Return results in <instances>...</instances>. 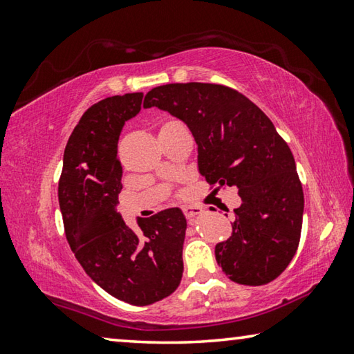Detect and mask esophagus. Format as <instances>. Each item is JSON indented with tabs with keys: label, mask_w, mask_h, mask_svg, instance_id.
Listing matches in <instances>:
<instances>
[{
	"label": "esophagus",
	"mask_w": 354,
	"mask_h": 354,
	"mask_svg": "<svg viewBox=\"0 0 354 354\" xmlns=\"http://www.w3.org/2000/svg\"><path fill=\"white\" fill-rule=\"evenodd\" d=\"M183 211H184L185 218H187L189 221H192V220L196 217V215H200L203 212V209L200 206H184Z\"/></svg>",
	"instance_id": "34e87169"
}]
</instances>
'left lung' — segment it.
Instances as JSON below:
<instances>
[{
  "label": "left lung",
  "instance_id": "8db88e82",
  "mask_svg": "<svg viewBox=\"0 0 354 354\" xmlns=\"http://www.w3.org/2000/svg\"><path fill=\"white\" fill-rule=\"evenodd\" d=\"M187 124L198 145V170L211 185H236L242 205L215 259L231 281L262 286L289 266L299 243L304 196L295 159L272 120L220 84H165L145 95Z\"/></svg>",
  "mask_w": 354,
  "mask_h": 354
}]
</instances>
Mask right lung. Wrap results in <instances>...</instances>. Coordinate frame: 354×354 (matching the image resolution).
<instances>
[{"mask_svg":"<svg viewBox=\"0 0 354 354\" xmlns=\"http://www.w3.org/2000/svg\"><path fill=\"white\" fill-rule=\"evenodd\" d=\"M142 92L115 95L84 112L64 151L59 179L65 236L77 262L101 289L134 306L171 295L183 278L187 221L179 207L137 218L142 234L117 212L123 169L117 143L140 112Z\"/></svg>","mask_w":354,"mask_h":354,"instance_id":"1","label":"right lung"}]
</instances>
